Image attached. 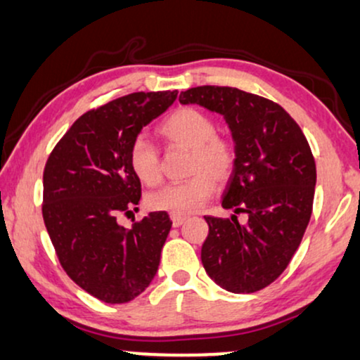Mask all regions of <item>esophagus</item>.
Returning <instances> with one entry per match:
<instances>
[{
    "label": "esophagus",
    "mask_w": 360,
    "mask_h": 360,
    "mask_svg": "<svg viewBox=\"0 0 360 360\" xmlns=\"http://www.w3.org/2000/svg\"><path fill=\"white\" fill-rule=\"evenodd\" d=\"M185 221H186V217H176V214H172V225H174L175 228L181 226Z\"/></svg>",
    "instance_id": "1"
}]
</instances>
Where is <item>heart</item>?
<instances>
[{
    "instance_id": "b5f03b06",
    "label": "heart",
    "mask_w": 360,
    "mask_h": 360,
    "mask_svg": "<svg viewBox=\"0 0 360 360\" xmlns=\"http://www.w3.org/2000/svg\"><path fill=\"white\" fill-rule=\"evenodd\" d=\"M158 135L169 147L190 150L188 174L191 179L172 184L147 197V207L176 217L197 212L212 197L214 186L230 180L236 152L226 137L217 135V125L205 112L184 107L170 114L158 127ZM129 165L135 176L148 186L160 184V153L147 139H135L129 150Z\"/></svg>"
}]
</instances>
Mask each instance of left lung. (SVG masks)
I'll return each mask as SVG.
<instances>
[{"instance_id": "obj_1", "label": "left lung", "mask_w": 360, "mask_h": 360, "mask_svg": "<svg viewBox=\"0 0 360 360\" xmlns=\"http://www.w3.org/2000/svg\"><path fill=\"white\" fill-rule=\"evenodd\" d=\"M179 101L223 115L235 142L236 163L221 202L233 214L205 217V271L230 292L259 291L286 269L309 223L316 186L309 143L281 105L236 87H193ZM240 212L246 224L237 221Z\"/></svg>"}]
</instances>
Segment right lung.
I'll use <instances>...</instances> for the list:
<instances>
[{
  "label": "right lung",
  "mask_w": 360,
  "mask_h": 360,
  "mask_svg": "<svg viewBox=\"0 0 360 360\" xmlns=\"http://www.w3.org/2000/svg\"><path fill=\"white\" fill-rule=\"evenodd\" d=\"M176 94L135 92L86 112L46 162L43 218L59 263L77 286L109 304L142 294L160 264L172 228L167 212L148 213L130 230L117 218L142 195L130 146Z\"/></svg>",
  "instance_id": "obj_1"
}]
</instances>
